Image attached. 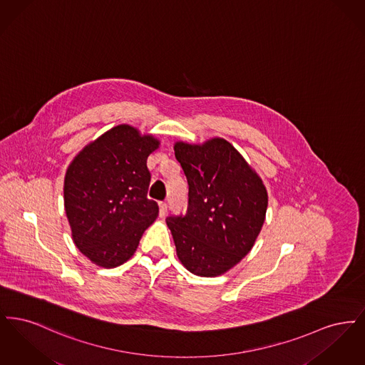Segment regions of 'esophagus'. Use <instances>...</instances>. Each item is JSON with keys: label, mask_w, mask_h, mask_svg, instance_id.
I'll return each instance as SVG.
<instances>
[{"label": "esophagus", "mask_w": 365, "mask_h": 365, "mask_svg": "<svg viewBox=\"0 0 365 365\" xmlns=\"http://www.w3.org/2000/svg\"><path fill=\"white\" fill-rule=\"evenodd\" d=\"M167 209H168V205H167V202L161 201V202H160V215H161V216H164V215L167 213Z\"/></svg>", "instance_id": "esophagus-1"}]
</instances>
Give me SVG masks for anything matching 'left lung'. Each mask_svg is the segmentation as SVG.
<instances>
[{
	"mask_svg": "<svg viewBox=\"0 0 365 365\" xmlns=\"http://www.w3.org/2000/svg\"><path fill=\"white\" fill-rule=\"evenodd\" d=\"M174 149L189 183L186 213L167 217L176 255L191 274L219 277L253 247L265 219L267 190L226 139L176 142Z\"/></svg>",
	"mask_w": 365,
	"mask_h": 365,
	"instance_id": "obj_1",
	"label": "left lung"
}]
</instances>
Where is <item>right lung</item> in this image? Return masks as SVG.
Listing matches in <instances>:
<instances>
[{
    "label": "right lung",
    "mask_w": 365,
    "mask_h": 365,
    "mask_svg": "<svg viewBox=\"0 0 365 365\" xmlns=\"http://www.w3.org/2000/svg\"><path fill=\"white\" fill-rule=\"evenodd\" d=\"M158 148L152 135L120 124L73 158L64 180V207L76 247L94 264L115 268L137 250L158 205L148 198L146 161Z\"/></svg>",
    "instance_id": "right-lung-1"
}]
</instances>
